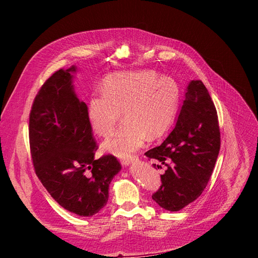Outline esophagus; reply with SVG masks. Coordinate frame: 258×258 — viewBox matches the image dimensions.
<instances>
[{
	"label": "esophagus",
	"mask_w": 258,
	"mask_h": 258,
	"mask_svg": "<svg viewBox=\"0 0 258 258\" xmlns=\"http://www.w3.org/2000/svg\"><path fill=\"white\" fill-rule=\"evenodd\" d=\"M137 160H138L137 156H131V157L122 158V159L120 160V162H121L122 166H129V165H131L132 162H135V161H137Z\"/></svg>",
	"instance_id": "1"
}]
</instances>
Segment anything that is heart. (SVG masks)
<instances>
[{"label": "heart", "instance_id": "heart-1", "mask_svg": "<svg viewBox=\"0 0 258 258\" xmlns=\"http://www.w3.org/2000/svg\"><path fill=\"white\" fill-rule=\"evenodd\" d=\"M177 83L154 71L108 75L101 92L86 108L89 127L99 137L110 136L122 112L124 123L101 145L106 153L127 157L141 148L148 136L157 139L172 124L179 103Z\"/></svg>", "mask_w": 258, "mask_h": 258}]
</instances>
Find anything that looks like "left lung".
<instances>
[{
  "label": "left lung",
  "mask_w": 258,
  "mask_h": 258,
  "mask_svg": "<svg viewBox=\"0 0 258 258\" xmlns=\"http://www.w3.org/2000/svg\"><path fill=\"white\" fill-rule=\"evenodd\" d=\"M220 147L215 105L204 83L191 81L173 130L159 146L145 153L167 167L153 200L171 212L196 200L212 175Z\"/></svg>",
  "instance_id": "left-lung-1"
}]
</instances>
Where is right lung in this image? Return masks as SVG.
<instances>
[{"label": "right lung", "instance_id": "obj_1", "mask_svg": "<svg viewBox=\"0 0 258 258\" xmlns=\"http://www.w3.org/2000/svg\"><path fill=\"white\" fill-rule=\"evenodd\" d=\"M76 67L54 72L33 101L29 120L35 173L50 196L70 212L92 216L107 202L108 186L121 166L113 155L95 159L97 143L85 102L74 91Z\"/></svg>", "mask_w": 258, "mask_h": 258}]
</instances>
